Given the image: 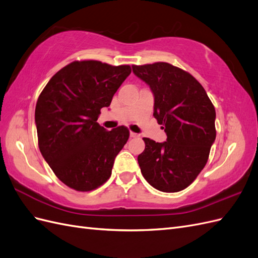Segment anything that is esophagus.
<instances>
[{
	"label": "esophagus",
	"instance_id": "34e87169",
	"mask_svg": "<svg viewBox=\"0 0 258 258\" xmlns=\"http://www.w3.org/2000/svg\"><path fill=\"white\" fill-rule=\"evenodd\" d=\"M130 136H131V137H133V138L139 137V135H138V134H136V133H133V132H131V134H130Z\"/></svg>",
	"mask_w": 258,
	"mask_h": 258
}]
</instances>
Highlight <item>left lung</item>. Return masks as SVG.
<instances>
[{
  "instance_id": "obj_1",
  "label": "left lung",
  "mask_w": 258,
  "mask_h": 258,
  "mask_svg": "<svg viewBox=\"0 0 258 258\" xmlns=\"http://www.w3.org/2000/svg\"><path fill=\"white\" fill-rule=\"evenodd\" d=\"M151 88L153 116L163 125L166 142L143 138L138 164L145 179L163 192H177L203 170L216 138V112L203 86L189 72L167 62L132 66Z\"/></svg>"
}]
</instances>
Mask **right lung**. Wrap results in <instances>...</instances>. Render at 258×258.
Masks as SVG:
<instances>
[{
	"label": "right lung",
	"mask_w": 258,
	"mask_h": 258,
	"mask_svg": "<svg viewBox=\"0 0 258 258\" xmlns=\"http://www.w3.org/2000/svg\"><path fill=\"white\" fill-rule=\"evenodd\" d=\"M131 72L128 64L77 60L51 77L40 94L35 106L39 148L66 186L92 191L111 176L130 132L125 126L107 131L97 119Z\"/></svg>",
	"instance_id": "right-lung-1"
}]
</instances>
